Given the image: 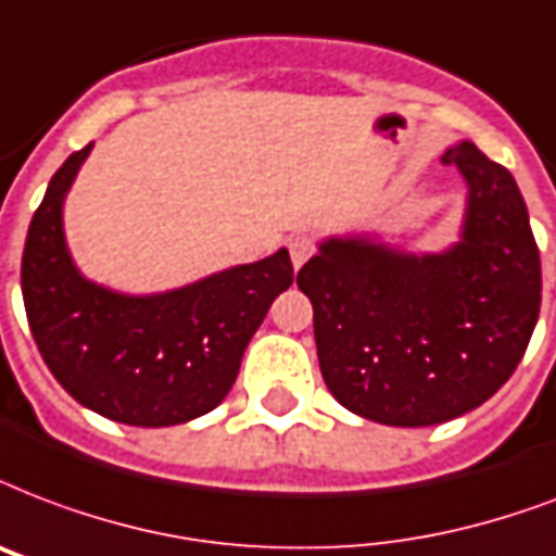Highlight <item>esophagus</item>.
<instances>
[{"instance_id":"1","label":"esophagus","mask_w":556,"mask_h":556,"mask_svg":"<svg viewBox=\"0 0 556 556\" xmlns=\"http://www.w3.org/2000/svg\"><path fill=\"white\" fill-rule=\"evenodd\" d=\"M288 250H291V262H294V268L300 265H306L312 260V253H315V241L312 236H294V239L288 241Z\"/></svg>"}]
</instances>
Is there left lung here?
<instances>
[{"label": "left lung", "mask_w": 556, "mask_h": 556, "mask_svg": "<svg viewBox=\"0 0 556 556\" xmlns=\"http://www.w3.org/2000/svg\"><path fill=\"white\" fill-rule=\"evenodd\" d=\"M443 163L469 186L455 248L408 256L329 239L296 274L326 388L384 426H438L478 408L514 376L540 317V248L514 175L472 142Z\"/></svg>", "instance_id": "left-lung-1"}]
</instances>
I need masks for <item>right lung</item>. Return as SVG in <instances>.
I'll return each instance as SVG.
<instances>
[{"label":"right lung","instance_id":"right-lung-1","mask_svg":"<svg viewBox=\"0 0 556 556\" xmlns=\"http://www.w3.org/2000/svg\"><path fill=\"white\" fill-rule=\"evenodd\" d=\"M90 148L54 172L23 250V300L42 362L72 400L125 426L163 429L230 393L270 303L294 282L288 250L192 286L127 296L84 279L63 239V194Z\"/></svg>","mask_w":556,"mask_h":556}]
</instances>
